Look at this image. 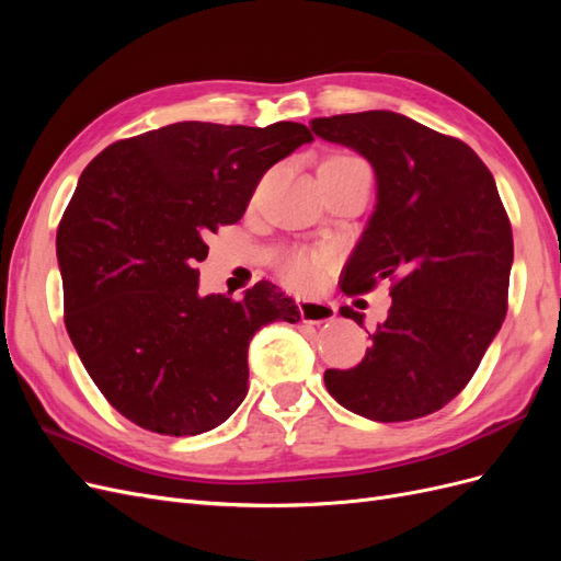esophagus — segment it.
<instances>
[{"mask_svg":"<svg viewBox=\"0 0 561 561\" xmlns=\"http://www.w3.org/2000/svg\"><path fill=\"white\" fill-rule=\"evenodd\" d=\"M297 309H299L301 320L313 322V325H318V322L332 320V318L336 316L334 304L318 301V299H304V297H301V299H297Z\"/></svg>","mask_w":561,"mask_h":561,"instance_id":"1","label":"esophagus"}]
</instances>
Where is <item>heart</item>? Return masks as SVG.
<instances>
[{"mask_svg": "<svg viewBox=\"0 0 561 561\" xmlns=\"http://www.w3.org/2000/svg\"><path fill=\"white\" fill-rule=\"evenodd\" d=\"M322 165L353 168V165H365V163L358 161V159H353V157L336 154V157H330L328 161H322ZM322 264H325V257H322V254H316V252H295V254H290V257L285 260L283 274L293 285L309 287V285H313L320 278Z\"/></svg>", "mask_w": 561, "mask_h": 561, "instance_id": "1", "label": "heart"}]
</instances>
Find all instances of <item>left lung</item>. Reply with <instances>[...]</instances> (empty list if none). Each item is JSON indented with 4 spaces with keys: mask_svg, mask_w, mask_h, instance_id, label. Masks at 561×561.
Listing matches in <instances>:
<instances>
[{
    "mask_svg": "<svg viewBox=\"0 0 561 561\" xmlns=\"http://www.w3.org/2000/svg\"><path fill=\"white\" fill-rule=\"evenodd\" d=\"M311 130L358 151L377 175V206L342 290L393 283L363 363L328 369L325 386L371 421L433 414L472 379L507 311L513 229L494 175L466 142L396 112L320 116ZM342 316L363 328V313Z\"/></svg>",
    "mask_w": 561,
    "mask_h": 561,
    "instance_id": "left-lung-1",
    "label": "left lung"
}]
</instances>
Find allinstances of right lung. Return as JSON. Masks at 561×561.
<instances>
[{"instance_id": "add662e5", "label": "right lung", "mask_w": 561, "mask_h": 561, "mask_svg": "<svg viewBox=\"0 0 561 561\" xmlns=\"http://www.w3.org/2000/svg\"><path fill=\"white\" fill-rule=\"evenodd\" d=\"M311 140L293 122H180L110 145L81 173L56 236L65 328L100 393L140 428H217L248 393L254 332L299 320L268 280L241 301L203 297L194 266L268 168Z\"/></svg>"}]
</instances>
